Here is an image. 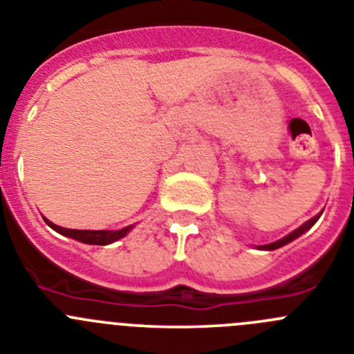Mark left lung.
Returning <instances> with one entry per match:
<instances>
[{
	"mask_svg": "<svg viewBox=\"0 0 354 354\" xmlns=\"http://www.w3.org/2000/svg\"><path fill=\"white\" fill-rule=\"evenodd\" d=\"M321 215V213H319ZM319 215H316V216H312L310 221H307L305 222L304 225H300V227L296 229V231H292L291 234H288V236L286 238H282V240H279V241H275V243H270V245H263V247L261 248H264V250H275V248H279V247H282V245H286V243H289V241H292V240H296V238L300 236V234H304L305 231H308V229L312 227V225L316 224V221L317 218H319Z\"/></svg>",
	"mask_w": 354,
	"mask_h": 354,
	"instance_id": "left-lung-1",
	"label": "left lung"
}]
</instances>
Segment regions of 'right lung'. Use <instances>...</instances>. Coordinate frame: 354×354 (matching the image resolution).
I'll return each instance as SVG.
<instances>
[{
  "instance_id": "1",
  "label": "right lung",
  "mask_w": 354,
  "mask_h": 354,
  "mask_svg": "<svg viewBox=\"0 0 354 354\" xmlns=\"http://www.w3.org/2000/svg\"><path fill=\"white\" fill-rule=\"evenodd\" d=\"M54 231L62 232L65 236L68 238H74V240L82 241V243H90V245H107V243H113V241L120 240L133 227V225H129L125 229H120V231H79V229H66V227H59V225L53 224L49 222L47 218H44Z\"/></svg>"
}]
</instances>
